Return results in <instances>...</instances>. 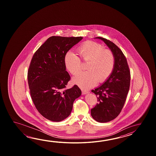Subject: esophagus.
<instances>
[{"label": "esophagus", "mask_w": 156, "mask_h": 156, "mask_svg": "<svg viewBox=\"0 0 156 156\" xmlns=\"http://www.w3.org/2000/svg\"><path fill=\"white\" fill-rule=\"evenodd\" d=\"M89 93V91H85V90H82V94H83V95H85V94H88Z\"/></svg>", "instance_id": "34e87169"}]
</instances>
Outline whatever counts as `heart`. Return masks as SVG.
<instances>
[{"instance_id":"heart-1","label":"heart","mask_w":156,"mask_h":156,"mask_svg":"<svg viewBox=\"0 0 156 156\" xmlns=\"http://www.w3.org/2000/svg\"><path fill=\"white\" fill-rule=\"evenodd\" d=\"M78 52L80 58L84 62H88L86 66L87 71L73 77V83L81 89H89L98 81L104 83L112 75L115 66V57L111 51L104 49L99 43L87 41L79 47ZM64 62L67 69L73 75L81 71V60L72 51L67 52Z\"/></svg>"}]
</instances>
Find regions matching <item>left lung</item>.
<instances>
[{"label": "left lung", "instance_id": "left-lung-1", "mask_svg": "<svg viewBox=\"0 0 156 156\" xmlns=\"http://www.w3.org/2000/svg\"><path fill=\"white\" fill-rule=\"evenodd\" d=\"M102 40L109 48L115 57V66L109 77L99 87L91 91L98 96L96 106L91 109L94 119L106 123L118 116L126 100L130 82V73L126 58L118 47L103 37Z\"/></svg>", "mask_w": 156, "mask_h": 156}]
</instances>
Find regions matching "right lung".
I'll return each mask as SVG.
<instances>
[{"label": "right lung", "instance_id": "add662e5", "mask_svg": "<svg viewBox=\"0 0 156 156\" xmlns=\"http://www.w3.org/2000/svg\"><path fill=\"white\" fill-rule=\"evenodd\" d=\"M83 37L52 36L37 50L30 63L28 83L34 105L45 118L61 122L70 115L75 100L81 95L78 86L67 89L70 76L64 58Z\"/></svg>", "mask_w": 156, "mask_h": 156}]
</instances>
